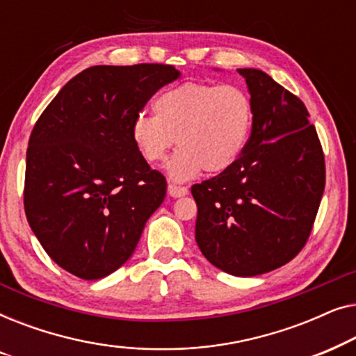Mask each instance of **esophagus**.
<instances>
[{
  "instance_id": "esophagus-1",
  "label": "esophagus",
  "mask_w": 356,
  "mask_h": 356,
  "mask_svg": "<svg viewBox=\"0 0 356 356\" xmlns=\"http://www.w3.org/2000/svg\"><path fill=\"white\" fill-rule=\"evenodd\" d=\"M189 191H188V188L186 186H178V184H173V183H170L168 184V194L172 197H181V196H186Z\"/></svg>"
}]
</instances>
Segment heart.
I'll return each instance as SVG.
<instances>
[{
  "label": "heart",
  "mask_w": 356,
  "mask_h": 356,
  "mask_svg": "<svg viewBox=\"0 0 356 356\" xmlns=\"http://www.w3.org/2000/svg\"><path fill=\"white\" fill-rule=\"evenodd\" d=\"M252 126L254 106L240 87L186 81L160 92L154 116H134L131 139L149 163L163 162L177 143L167 173L175 181H188L202 170L230 168L245 152Z\"/></svg>",
  "instance_id": "1"
}]
</instances>
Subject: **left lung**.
<instances>
[{
	"label": "left lung",
	"instance_id": "8db88e82",
	"mask_svg": "<svg viewBox=\"0 0 356 356\" xmlns=\"http://www.w3.org/2000/svg\"><path fill=\"white\" fill-rule=\"evenodd\" d=\"M254 106L241 157L194 184L196 243L227 274L252 277L290 262L308 241L325 186V162L303 102L259 70H238Z\"/></svg>",
	"mask_w": 356,
	"mask_h": 356
}]
</instances>
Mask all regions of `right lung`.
<instances>
[{
	"label": "right lung",
	"instance_id": "add662e5",
	"mask_svg": "<svg viewBox=\"0 0 356 356\" xmlns=\"http://www.w3.org/2000/svg\"><path fill=\"white\" fill-rule=\"evenodd\" d=\"M178 77L159 63L87 67L33 126L24 209L43 250L70 274L99 280L123 266L163 202L167 179L136 149L131 123Z\"/></svg>",
	"mask_w": 356,
	"mask_h": 356
}]
</instances>
